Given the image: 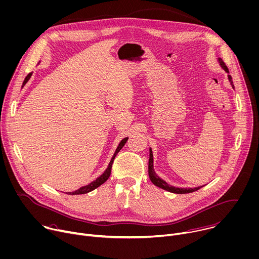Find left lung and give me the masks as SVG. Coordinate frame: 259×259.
Wrapping results in <instances>:
<instances>
[{
    "instance_id": "8db88e82",
    "label": "left lung",
    "mask_w": 259,
    "mask_h": 259,
    "mask_svg": "<svg viewBox=\"0 0 259 259\" xmlns=\"http://www.w3.org/2000/svg\"><path fill=\"white\" fill-rule=\"evenodd\" d=\"M221 67L228 73V78H229V81L232 85V88L234 89V84H233V80H232V77L231 75L229 74V69L228 67L226 66V64L224 63V61L219 58L218 59ZM148 176H149V179L150 181L157 187L165 190V191H168V192H171V193H176V194H186V193H191V192H194V191H197L198 189H200L201 187L203 186H199V187H195V188H178V187H174V186H170L168 185L165 181H163L162 179H160L156 174L155 171L153 169V154H152V150L151 148H149V160H148Z\"/></svg>"
}]
</instances>
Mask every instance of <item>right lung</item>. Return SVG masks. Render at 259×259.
<instances>
[{
    "instance_id": "right-lung-1",
    "label": "right lung",
    "mask_w": 259,
    "mask_h": 259,
    "mask_svg": "<svg viewBox=\"0 0 259 259\" xmlns=\"http://www.w3.org/2000/svg\"><path fill=\"white\" fill-rule=\"evenodd\" d=\"M31 75H32V73H29V74L25 77V79H24V81H23V84H22V88H23V86L27 83V81L30 79ZM127 140H128V137H125L124 139H122V140H121V142L119 143V145H118V147H117V149H116V151H115V153H114V155H113V157H112V159H111V161H110V163H109V165H108L107 169L104 171V173H103L99 178H97L95 181H93V182H92V183H90L89 185H85V186L80 187V188H79L78 190H76V191H73V192H66V193H67V194H69V195L85 194V193H89V192H91V191L95 190L96 188H98V187H100L102 184H104V183L109 179V177H110V175H111L112 164H113V161H114V159H115V157H116L117 153L122 149V147L125 145V143L127 142Z\"/></svg>"
}]
</instances>
